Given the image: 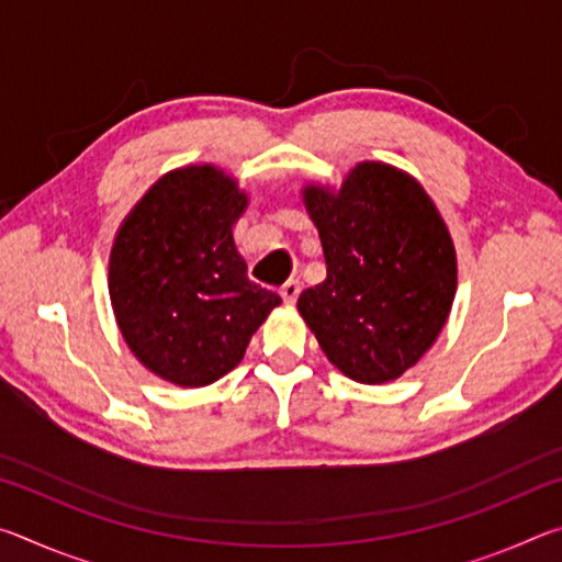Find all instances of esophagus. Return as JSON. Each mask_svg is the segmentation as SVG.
<instances>
[{
    "label": "esophagus",
    "mask_w": 562,
    "mask_h": 562,
    "mask_svg": "<svg viewBox=\"0 0 562 562\" xmlns=\"http://www.w3.org/2000/svg\"><path fill=\"white\" fill-rule=\"evenodd\" d=\"M300 282L297 280H290V282H284L282 284V290H280V297H282V302L284 304H294L297 302V297H300Z\"/></svg>",
    "instance_id": "esophagus-1"
}]
</instances>
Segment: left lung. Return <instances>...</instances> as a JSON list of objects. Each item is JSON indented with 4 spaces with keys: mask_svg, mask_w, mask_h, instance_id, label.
<instances>
[{
    "mask_svg": "<svg viewBox=\"0 0 562 562\" xmlns=\"http://www.w3.org/2000/svg\"><path fill=\"white\" fill-rule=\"evenodd\" d=\"M327 278L297 312L341 374L386 384L439 339L459 284L449 225L406 170L361 160L339 188L302 186Z\"/></svg>",
    "mask_w": 562,
    "mask_h": 562,
    "instance_id": "1",
    "label": "left lung"
}]
</instances>
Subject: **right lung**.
Segmentation results:
<instances>
[{"instance_id":"right-lung-1","label":"right lung","mask_w":562,"mask_h":562,"mask_svg":"<svg viewBox=\"0 0 562 562\" xmlns=\"http://www.w3.org/2000/svg\"><path fill=\"white\" fill-rule=\"evenodd\" d=\"M237 178L213 164L168 170L119 225L109 297L123 341L148 372L183 389L240 364L282 302L247 278L233 227L247 211Z\"/></svg>"}]
</instances>
